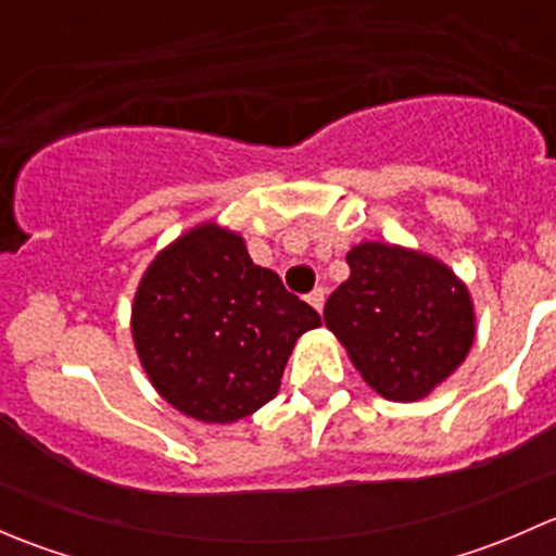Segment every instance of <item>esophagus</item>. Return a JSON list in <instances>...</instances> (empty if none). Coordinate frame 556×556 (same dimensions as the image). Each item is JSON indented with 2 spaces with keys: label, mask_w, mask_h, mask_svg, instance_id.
<instances>
[{
  "label": "esophagus",
  "mask_w": 556,
  "mask_h": 556,
  "mask_svg": "<svg viewBox=\"0 0 556 556\" xmlns=\"http://www.w3.org/2000/svg\"><path fill=\"white\" fill-rule=\"evenodd\" d=\"M306 301H309V304H312V309L323 312V306H325V290H323V288H314L312 293L306 295Z\"/></svg>",
  "instance_id": "34e87169"
}]
</instances>
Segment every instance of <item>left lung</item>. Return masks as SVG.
Instances as JSON below:
<instances>
[{
    "instance_id": "left-lung-1",
    "label": "left lung",
    "mask_w": 556,
    "mask_h": 556,
    "mask_svg": "<svg viewBox=\"0 0 556 556\" xmlns=\"http://www.w3.org/2000/svg\"><path fill=\"white\" fill-rule=\"evenodd\" d=\"M350 277L330 293L323 319L371 390L414 403L457 371L476 339L470 290L422 250L361 242L346 252Z\"/></svg>"
}]
</instances>
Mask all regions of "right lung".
<instances>
[{
  "label": "right lung",
  "mask_w": 556,
  "mask_h": 556,
  "mask_svg": "<svg viewBox=\"0 0 556 556\" xmlns=\"http://www.w3.org/2000/svg\"><path fill=\"white\" fill-rule=\"evenodd\" d=\"M319 314L255 266L244 237L204 220L155 252L131 301L150 384L190 419L231 425L266 406Z\"/></svg>",
  "instance_id": "add662e5"
}]
</instances>
